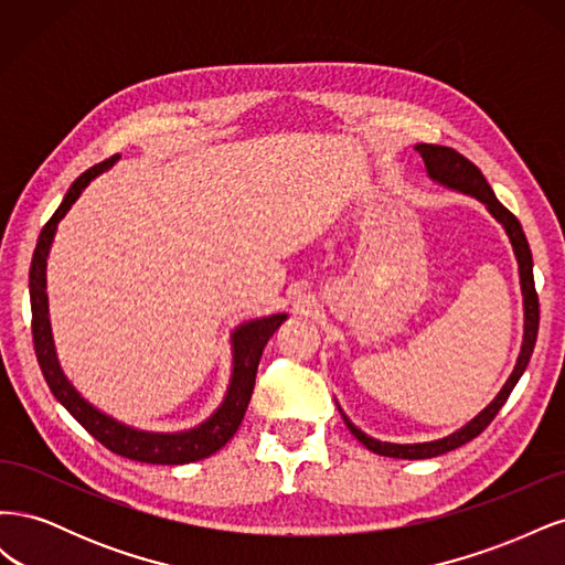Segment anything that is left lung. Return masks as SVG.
Returning <instances> with one entry per match:
<instances>
[{"label":"left lung","instance_id":"left-lung-1","mask_svg":"<svg viewBox=\"0 0 565 565\" xmlns=\"http://www.w3.org/2000/svg\"><path fill=\"white\" fill-rule=\"evenodd\" d=\"M415 150L422 156L426 172L429 177L443 185L455 188V191H461L467 195H473L476 200H481L488 212L500 221L504 226L511 247H514L516 262H519V273H521V289H523V309H525V332H523V347H521V355L516 361L514 372L507 380V384L502 386V391L494 398L481 415L476 419H471L465 429H459L457 434L440 438V440H431V443H415V446H398V443H382L377 438H370L367 434H363L358 426H353V422L341 413L344 417V424L349 426V431L363 443V446L372 452L384 455V457H396V459H429V457H438L443 452H450L465 443L473 440L478 434L486 431V426L494 419V415L500 413L502 405L507 403L509 393L514 391L516 382L521 380V374L525 372L530 355H533L535 341H537V328H540V301H537V292H535V280H533V254H530L527 241L523 235V228L519 224V218L511 214L504 204L494 198L490 183L486 181V177L481 174L471 160H467L461 152H457L455 148L448 146H434V143H417Z\"/></svg>","mask_w":565,"mask_h":565}]
</instances>
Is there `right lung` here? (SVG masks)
<instances>
[{"label": "right lung", "instance_id": "add662e5", "mask_svg": "<svg viewBox=\"0 0 565 565\" xmlns=\"http://www.w3.org/2000/svg\"><path fill=\"white\" fill-rule=\"evenodd\" d=\"M117 158L119 156H113L104 162H98L92 169H87L82 177H77L75 183L71 185V191L65 193L61 207L46 221L40 233V241L30 264L32 344H35L38 363L42 367V374L51 393H54L67 413H71L84 429L100 443V446H106L110 452L119 457L146 461V465H188V461H198L214 455L235 436L237 426L243 424L245 409L252 398L256 367H259L264 347L268 344V339L280 328L287 316L278 313L262 320H252L241 324V328L233 332V377H231L226 401L221 403L216 413L207 422L200 424L198 429L181 431V434L136 431L125 424L115 422L113 417L98 413L94 405L84 401L61 372L56 351H54V341H51L49 306H46V256H49L51 241H54L58 221L65 216L67 210L73 207V202L79 198L84 188L89 185V181L100 172H106L108 167H113Z\"/></svg>", "mask_w": 565, "mask_h": 565}]
</instances>
